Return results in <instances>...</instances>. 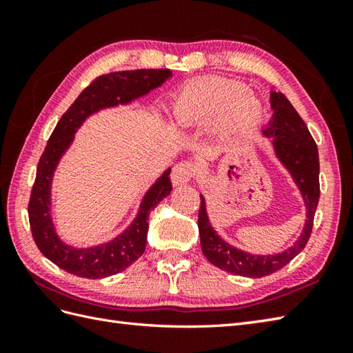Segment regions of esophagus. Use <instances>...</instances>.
Listing matches in <instances>:
<instances>
[{
  "mask_svg": "<svg viewBox=\"0 0 353 353\" xmlns=\"http://www.w3.org/2000/svg\"><path fill=\"white\" fill-rule=\"evenodd\" d=\"M194 177V167L190 162H179L171 171V182L174 186L188 183Z\"/></svg>",
  "mask_w": 353,
  "mask_h": 353,
  "instance_id": "obj_1",
  "label": "esophagus"
}]
</instances>
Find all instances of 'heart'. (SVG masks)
Returning a JSON list of instances; mask_svg holds the SVG:
<instances>
[{"instance_id": "heart-1", "label": "heart", "mask_w": 353, "mask_h": 353, "mask_svg": "<svg viewBox=\"0 0 353 353\" xmlns=\"http://www.w3.org/2000/svg\"><path fill=\"white\" fill-rule=\"evenodd\" d=\"M172 115L185 127H201L221 121L229 132L256 125L261 103L243 83L224 79H200L186 85L172 104Z\"/></svg>"}]
</instances>
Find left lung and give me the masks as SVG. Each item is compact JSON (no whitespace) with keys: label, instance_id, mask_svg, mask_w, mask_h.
<instances>
[{"label":"left lung","instance_id":"left-lung-1","mask_svg":"<svg viewBox=\"0 0 353 353\" xmlns=\"http://www.w3.org/2000/svg\"><path fill=\"white\" fill-rule=\"evenodd\" d=\"M270 104L273 109V117L265 129H262V134L272 142L277 161L290 172L291 179L302 194L306 208V220L301 236L290 249L276 254H252L239 250L238 247L230 245L216 234L209 221L205 197L200 194L199 232L201 252L215 267L245 277L272 274L287 265L305 249L311 236L314 215H316L320 197V163L316 141L312 139L308 127L283 94L276 91L270 92Z\"/></svg>","mask_w":353,"mask_h":353}]
</instances>
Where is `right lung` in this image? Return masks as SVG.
Returning <instances> with one entry per match:
<instances>
[{"mask_svg": "<svg viewBox=\"0 0 353 353\" xmlns=\"http://www.w3.org/2000/svg\"><path fill=\"white\" fill-rule=\"evenodd\" d=\"M171 76L170 70H134L104 74L77 97L52 130L37 163L34 185L28 201V220L34 243L43 256L65 272L88 279H103L123 272L144 253L150 212L171 192V168L165 170L162 176L150 186L129 228L108 243L81 249L63 243L57 235L51 216V183L59 162L72 144L74 133L80 129L86 118L101 109L129 104L159 88Z\"/></svg>", "mask_w": 353, "mask_h": 353, "instance_id": "1", "label": "right lung"}]
</instances>
